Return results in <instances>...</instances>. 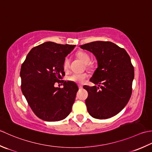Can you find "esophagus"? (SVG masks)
I'll return each mask as SVG.
<instances>
[{"instance_id":"esophagus-1","label":"esophagus","mask_w":152,"mask_h":152,"mask_svg":"<svg viewBox=\"0 0 152 152\" xmlns=\"http://www.w3.org/2000/svg\"><path fill=\"white\" fill-rule=\"evenodd\" d=\"M78 86H79V88H83V86H82V85H78Z\"/></svg>"}]
</instances>
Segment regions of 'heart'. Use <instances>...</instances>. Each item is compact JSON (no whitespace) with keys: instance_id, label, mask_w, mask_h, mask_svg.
Listing matches in <instances>:
<instances>
[{"instance_id":"heart-1","label":"heart","mask_w":152,"mask_h":152,"mask_svg":"<svg viewBox=\"0 0 152 152\" xmlns=\"http://www.w3.org/2000/svg\"><path fill=\"white\" fill-rule=\"evenodd\" d=\"M77 57L80 60H81L83 63L86 64V67L88 69H92L93 66L92 64H89V61L91 60V57L90 56L85 52L79 51L77 53ZM69 60L68 58H66L64 60L63 64V68L65 72H67L69 68ZM88 77L87 73H73L68 77V80L69 81L75 82L76 83H83L85 82V80Z\"/></svg>"}]
</instances>
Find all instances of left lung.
Returning <instances> with one entry per match:
<instances>
[{
    "label": "left lung",
    "instance_id": "1",
    "mask_svg": "<svg viewBox=\"0 0 152 152\" xmlns=\"http://www.w3.org/2000/svg\"><path fill=\"white\" fill-rule=\"evenodd\" d=\"M80 47L92 52L98 62L90 79L98 86H83L88 94L85 100L88 113L99 119L115 116L127 104L132 94L134 72L131 58L125 49L109 41H94Z\"/></svg>",
    "mask_w": 152,
    "mask_h": 152
}]
</instances>
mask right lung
I'll use <instances>...</instances> for the list:
<instances>
[{
  "label": "right lung",
  "instance_id": "right-lung-1",
  "mask_svg": "<svg viewBox=\"0 0 152 152\" xmlns=\"http://www.w3.org/2000/svg\"><path fill=\"white\" fill-rule=\"evenodd\" d=\"M75 45L46 42L33 48L21 67V88L35 115L46 121L64 119L72 111L78 86L60 80L65 75L63 64ZM62 82V89L55 88Z\"/></svg>",
  "mask_w": 152,
  "mask_h": 152
}]
</instances>
